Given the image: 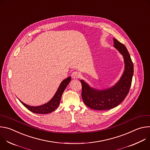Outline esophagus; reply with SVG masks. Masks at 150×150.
Listing matches in <instances>:
<instances>
[{
	"label": "esophagus",
	"mask_w": 150,
	"mask_h": 150,
	"mask_svg": "<svg viewBox=\"0 0 150 150\" xmlns=\"http://www.w3.org/2000/svg\"><path fill=\"white\" fill-rule=\"evenodd\" d=\"M71 76H72V78L73 79H78V78H79L80 75H79V74L78 72H77V71H74V72H73L72 73Z\"/></svg>",
	"instance_id": "esophagus-1"
}]
</instances>
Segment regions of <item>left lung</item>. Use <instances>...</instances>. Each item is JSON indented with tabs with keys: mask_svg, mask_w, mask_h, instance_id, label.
I'll return each mask as SVG.
<instances>
[{
	"mask_svg": "<svg viewBox=\"0 0 150 150\" xmlns=\"http://www.w3.org/2000/svg\"><path fill=\"white\" fill-rule=\"evenodd\" d=\"M114 47L123 56L125 68L120 81L109 89L98 91L90 87L83 80L82 98L88 108L97 110L112 109L120 104L129 93L134 74V64L125 46L114 38Z\"/></svg>",
	"mask_w": 150,
	"mask_h": 150,
	"instance_id": "left-lung-1",
	"label": "left lung"
}]
</instances>
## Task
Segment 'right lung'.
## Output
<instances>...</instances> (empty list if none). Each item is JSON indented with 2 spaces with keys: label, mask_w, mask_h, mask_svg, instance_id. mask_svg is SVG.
Returning <instances> with one entry per match:
<instances>
[{
  "label": "right lung",
  "mask_w": 150,
  "mask_h": 150,
  "mask_svg": "<svg viewBox=\"0 0 150 150\" xmlns=\"http://www.w3.org/2000/svg\"><path fill=\"white\" fill-rule=\"evenodd\" d=\"M71 81V78L70 76H69L65 80H63L61 82L55 95L53 96V97L52 98V100L50 101H49L45 104L34 107V106L28 105L27 104H25L23 102L21 101L20 100L19 101L27 109H28L30 111L32 112L33 113H37V114L50 113L53 112L54 110H55L57 108V107L59 106L60 101L62 95Z\"/></svg>",
  "instance_id": "1"
}]
</instances>
